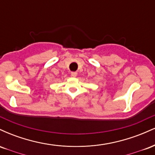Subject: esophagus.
Here are the masks:
<instances>
[{"label":"esophagus","instance_id":"obj_1","mask_svg":"<svg viewBox=\"0 0 155 155\" xmlns=\"http://www.w3.org/2000/svg\"><path fill=\"white\" fill-rule=\"evenodd\" d=\"M71 76L73 77H76L77 76V72H71Z\"/></svg>","mask_w":155,"mask_h":155}]
</instances>
